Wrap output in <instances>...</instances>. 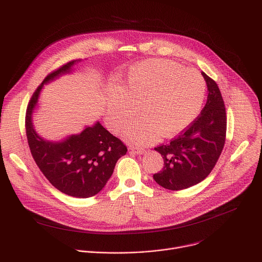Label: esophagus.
Wrapping results in <instances>:
<instances>
[{
	"label": "esophagus",
	"mask_w": 262,
	"mask_h": 262,
	"mask_svg": "<svg viewBox=\"0 0 262 262\" xmlns=\"http://www.w3.org/2000/svg\"><path fill=\"white\" fill-rule=\"evenodd\" d=\"M129 150L132 151V152H135V154H137V155H143V154H145V149H143V148H139V147H129Z\"/></svg>",
	"instance_id": "1"
}]
</instances>
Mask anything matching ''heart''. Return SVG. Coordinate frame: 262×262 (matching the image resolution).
<instances>
[{
	"label": "heart",
	"mask_w": 262,
	"mask_h": 262,
	"mask_svg": "<svg viewBox=\"0 0 262 262\" xmlns=\"http://www.w3.org/2000/svg\"><path fill=\"white\" fill-rule=\"evenodd\" d=\"M206 85L201 74L173 61L155 59L130 69L123 88H113L106 102V122L114 132L124 130L127 140L148 144L159 135L174 137L198 116Z\"/></svg>",
	"instance_id": "heart-1"
}]
</instances>
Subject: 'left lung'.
<instances>
[{
  "instance_id": "left-lung-1",
  "label": "left lung",
  "mask_w": 262,
  "mask_h": 262,
  "mask_svg": "<svg viewBox=\"0 0 262 262\" xmlns=\"http://www.w3.org/2000/svg\"><path fill=\"white\" fill-rule=\"evenodd\" d=\"M207 101L199 116L167 144L155 147L164 167L154 179L165 189L180 191L205 179L214 168L226 141V108L216 83L201 72Z\"/></svg>"
}]
</instances>
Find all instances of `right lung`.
<instances>
[{
    "instance_id": "1",
    "label": "right lung",
    "mask_w": 262,
    "mask_h": 262,
    "mask_svg": "<svg viewBox=\"0 0 262 262\" xmlns=\"http://www.w3.org/2000/svg\"><path fill=\"white\" fill-rule=\"evenodd\" d=\"M76 62L72 60L52 71L37 87L27 106L25 126L31 155L47 179L68 196L89 198L102 190L117 161L126 155V145L99 122L56 143L40 138L32 124V112L43 84L69 72Z\"/></svg>"
}]
</instances>
